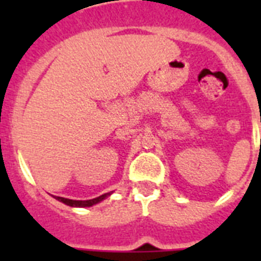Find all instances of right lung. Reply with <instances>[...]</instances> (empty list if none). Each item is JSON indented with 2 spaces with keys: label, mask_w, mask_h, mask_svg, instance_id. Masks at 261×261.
I'll return each mask as SVG.
<instances>
[{
  "label": "right lung",
  "mask_w": 261,
  "mask_h": 261,
  "mask_svg": "<svg viewBox=\"0 0 261 261\" xmlns=\"http://www.w3.org/2000/svg\"><path fill=\"white\" fill-rule=\"evenodd\" d=\"M111 195V192L108 194H104L101 196H98V198H94V199H89V200H73V199H66V198H61V196H54L55 199H58L59 202L65 203L67 206H71V207H90L96 204V203L101 202L104 200L106 198H108Z\"/></svg>",
  "instance_id": "add662e5"
}]
</instances>
